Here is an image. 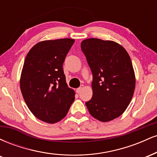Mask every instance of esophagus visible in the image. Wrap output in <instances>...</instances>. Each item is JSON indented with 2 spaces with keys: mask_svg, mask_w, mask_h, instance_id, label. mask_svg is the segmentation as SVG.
I'll list each match as a JSON object with an SVG mask.
<instances>
[{
  "mask_svg": "<svg viewBox=\"0 0 157 157\" xmlns=\"http://www.w3.org/2000/svg\"><path fill=\"white\" fill-rule=\"evenodd\" d=\"M83 89V86H80V87L78 88V89H77V90H76V91H77V94H80V92H81V91H82V89Z\"/></svg>",
  "mask_w": 157,
  "mask_h": 157,
  "instance_id": "obj_1",
  "label": "esophagus"
}]
</instances>
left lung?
Segmentation results:
<instances>
[{"mask_svg": "<svg viewBox=\"0 0 157 157\" xmlns=\"http://www.w3.org/2000/svg\"><path fill=\"white\" fill-rule=\"evenodd\" d=\"M81 49L93 75V96L86 107L97 120L111 121L125 111L134 94L136 80L130 57L120 44L97 38L84 40Z\"/></svg>", "mask_w": 157, "mask_h": 157, "instance_id": "1", "label": "left lung"}]
</instances>
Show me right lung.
I'll return each mask as SVG.
<instances>
[{"instance_id":"obj_1","label":"right lung","mask_w":157,"mask_h":157,"mask_svg":"<svg viewBox=\"0 0 157 157\" xmlns=\"http://www.w3.org/2000/svg\"><path fill=\"white\" fill-rule=\"evenodd\" d=\"M74 43L69 38L42 41L25 59L20 82L23 99L36 117L48 123L63 119L75 99L63 69Z\"/></svg>"}]
</instances>
